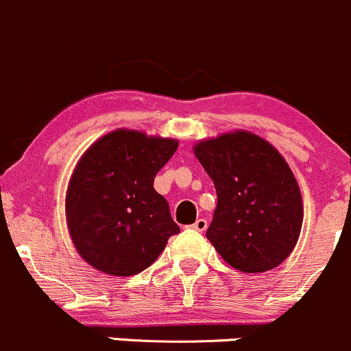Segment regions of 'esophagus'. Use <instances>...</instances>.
<instances>
[{"label": "esophagus", "instance_id": "obj_1", "mask_svg": "<svg viewBox=\"0 0 351 351\" xmlns=\"http://www.w3.org/2000/svg\"><path fill=\"white\" fill-rule=\"evenodd\" d=\"M207 226H208V222L205 221V219H197L195 224H193L192 228L195 229V231H198V232H204L205 229H207Z\"/></svg>", "mask_w": 351, "mask_h": 351}]
</instances>
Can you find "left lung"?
<instances>
[{
  "mask_svg": "<svg viewBox=\"0 0 351 351\" xmlns=\"http://www.w3.org/2000/svg\"><path fill=\"white\" fill-rule=\"evenodd\" d=\"M193 151L217 193L208 241L239 271L278 267L302 228V198L285 159L243 130L202 141Z\"/></svg>",
  "mask_w": 351,
  "mask_h": 351,
  "instance_id": "obj_1",
  "label": "left lung"
}]
</instances>
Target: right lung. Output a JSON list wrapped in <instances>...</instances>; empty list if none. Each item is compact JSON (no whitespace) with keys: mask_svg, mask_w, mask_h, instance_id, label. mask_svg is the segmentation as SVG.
Masks as SVG:
<instances>
[{"mask_svg":"<svg viewBox=\"0 0 351 351\" xmlns=\"http://www.w3.org/2000/svg\"><path fill=\"white\" fill-rule=\"evenodd\" d=\"M175 139L120 129L98 139L77 162L66 217L77 253L117 277L146 270L180 228L154 176L175 154Z\"/></svg>","mask_w":351,"mask_h":351,"instance_id":"right-lung-1","label":"right lung"}]
</instances>
